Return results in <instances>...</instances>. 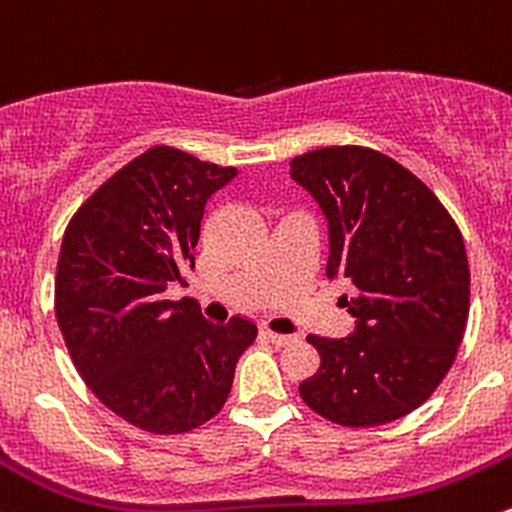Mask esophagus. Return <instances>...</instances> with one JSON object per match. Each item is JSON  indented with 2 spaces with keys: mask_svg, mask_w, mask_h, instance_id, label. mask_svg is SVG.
I'll return each mask as SVG.
<instances>
[{
  "mask_svg": "<svg viewBox=\"0 0 512 512\" xmlns=\"http://www.w3.org/2000/svg\"><path fill=\"white\" fill-rule=\"evenodd\" d=\"M263 336L273 343V346H288L293 341V336H286V333H273V331H263Z\"/></svg>",
  "mask_w": 512,
  "mask_h": 512,
  "instance_id": "1",
  "label": "esophagus"
}]
</instances>
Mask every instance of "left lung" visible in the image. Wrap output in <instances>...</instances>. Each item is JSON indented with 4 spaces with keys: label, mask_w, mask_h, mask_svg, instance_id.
<instances>
[{
    "label": "left lung",
    "mask_w": 512,
    "mask_h": 512,
    "mask_svg": "<svg viewBox=\"0 0 512 512\" xmlns=\"http://www.w3.org/2000/svg\"><path fill=\"white\" fill-rule=\"evenodd\" d=\"M328 229L326 276L356 326L308 336L321 366L298 386L308 408L338 426L398 421L426 403L465 333L470 271L463 236L418 176L363 146H326L291 161Z\"/></svg>",
    "instance_id": "1"
}]
</instances>
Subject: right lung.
<instances>
[{
    "instance_id": "obj_1",
    "label": "right lung",
    "mask_w": 512,
    "mask_h": 512,
    "mask_svg": "<svg viewBox=\"0 0 512 512\" xmlns=\"http://www.w3.org/2000/svg\"><path fill=\"white\" fill-rule=\"evenodd\" d=\"M239 171L154 146L116 171L69 221L54 308L79 376L106 408L159 435L186 433L224 408L256 326L169 301L194 268L206 204Z\"/></svg>"
}]
</instances>
